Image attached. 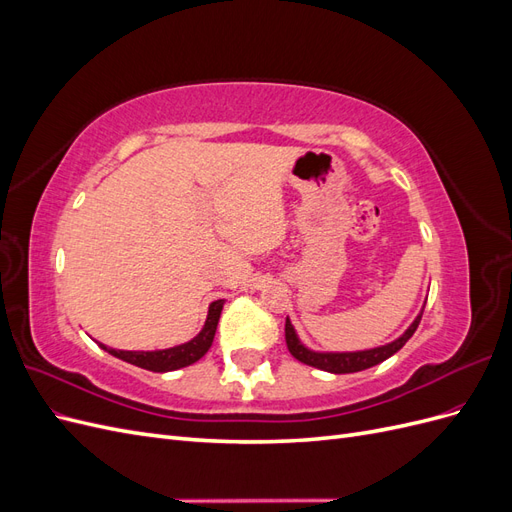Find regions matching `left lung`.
<instances>
[{"instance_id": "8db88e82", "label": "left lung", "mask_w": 512, "mask_h": 512, "mask_svg": "<svg viewBox=\"0 0 512 512\" xmlns=\"http://www.w3.org/2000/svg\"><path fill=\"white\" fill-rule=\"evenodd\" d=\"M421 318H423V312L416 316V320L410 324L408 331L401 335L399 339H395V342L380 346V348L361 350V352H314V350H309L299 342L297 333H294V327L290 324V320L286 318V346H288V350H290L294 359L305 363V365H312V367L322 369V371H331V374H354V371H363V369H369V367H374V365L386 361L397 350L404 348L408 339L418 329V322H421Z\"/></svg>"}]
</instances>
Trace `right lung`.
I'll use <instances>...</instances> for the list:
<instances>
[{"label":"right lung","instance_id":"obj_1","mask_svg":"<svg viewBox=\"0 0 512 512\" xmlns=\"http://www.w3.org/2000/svg\"><path fill=\"white\" fill-rule=\"evenodd\" d=\"M224 299L213 301L209 305V314L205 320V327L190 342H185L175 348H166V350H153V352H132V350H115V348H106L100 344V348L108 350V354L117 356V359L132 363L136 367H143L149 371H158V374H164V371H175L181 367H188L196 363L198 359H203L207 350L213 344L215 329H218V320L222 314Z\"/></svg>","mask_w":512,"mask_h":512}]
</instances>
